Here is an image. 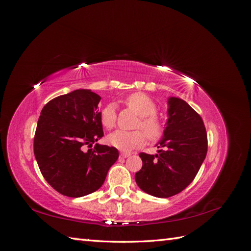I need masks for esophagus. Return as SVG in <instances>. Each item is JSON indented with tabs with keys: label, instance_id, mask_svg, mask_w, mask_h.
<instances>
[{
	"label": "esophagus",
	"instance_id": "esophagus-1",
	"mask_svg": "<svg viewBox=\"0 0 251 251\" xmlns=\"http://www.w3.org/2000/svg\"><path fill=\"white\" fill-rule=\"evenodd\" d=\"M130 155H131L130 153H126V151H121V153H120L121 158H127Z\"/></svg>",
	"mask_w": 251,
	"mask_h": 251
}]
</instances>
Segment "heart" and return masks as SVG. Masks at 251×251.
I'll use <instances>...</instances> for the list:
<instances>
[{
	"label": "heart",
	"instance_id": "heart-1",
	"mask_svg": "<svg viewBox=\"0 0 251 251\" xmlns=\"http://www.w3.org/2000/svg\"><path fill=\"white\" fill-rule=\"evenodd\" d=\"M126 103L140 116L138 126H141L150 139L157 140L161 137L162 125L154 116L157 111L156 104L149 96L143 93H133L126 98ZM116 118V109L113 103L107 104L100 111L101 125L108 130L115 126ZM108 142L118 150L130 151L146 142V134L141 130H117L108 136Z\"/></svg>",
	"mask_w": 251,
	"mask_h": 251
}]
</instances>
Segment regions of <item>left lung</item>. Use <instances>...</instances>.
Returning a JSON list of instances; mask_svg holds the SVG:
<instances>
[{"mask_svg":"<svg viewBox=\"0 0 251 251\" xmlns=\"http://www.w3.org/2000/svg\"><path fill=\"white\" fill-rule=\"evenodd\" d=\"M168 104L158 154L140 153L142 168L135 175L140 189L157 198H169L191 184L207 153V134L199 114L178 97H170Z\"/></svg>","mask_w":251,"mask_h":251,"instance_id":"left-lung-1","label":"left lung"}]
</instances>
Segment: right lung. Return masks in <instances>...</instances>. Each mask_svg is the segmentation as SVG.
Wrapping results in <instances>:
<instances>
[{
  "label": "right lung",
  "mask_w": 251,
  "mask_h": 251,
  "mask_svg": "<svg viewBox=\"0 0 251 251\" xmlns=\"http://www.w3.org/2000/svg\"><path fill=\"white\" fill-rule=\"evenodd\" d=\"M101 97L78 89L53 98L41 112L33 150L48 183L71 198L100 188L119 153L116 148L96 143L103 136L98 103Z\"/></svg>",
  "instance_id": "add662e5"
}]
</instances>
